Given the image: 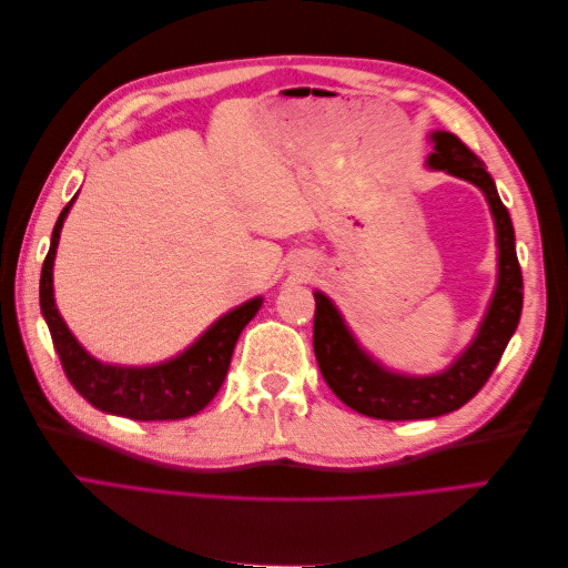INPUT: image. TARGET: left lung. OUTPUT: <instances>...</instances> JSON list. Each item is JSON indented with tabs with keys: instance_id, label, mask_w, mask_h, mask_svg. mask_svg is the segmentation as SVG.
Here are the masks:
<instances>
[{
	"instance_id": "obj_1",
	"label": "left lung",
	"mask_w": 568,
	"mask_h": 568,
	"mask_svg": "<svg viewBox=\"0 0 568 568\" xmlns=\"http://www.w3.org/2000/svg\"><path fill=\"white\" fill-rule=\"evenodd\" d=\"M434 153L428 165L476 184L486 194L497 230V286L488 313L471 346L455 363L434 376L395 374L382 367L357 346L346 322L322 291H315L313 346L324 382L341 403L374 419L407 422L448 415L469 403L490 379L511 334L517 332L524 305V280L514 246L509 211L497 194L486 163L453 132H434Z\"/></svg>"
}]
</instances>
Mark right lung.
Listing matches in <instances>:
<instances>
[{"label": "right lung", "instance_id": "add662e5", "mask_svg": "<svg viewBox=\"0 0 568 568\" xmlns=\"http://www.w3.org/2000/svg\"><path fill=\"white\" fill-rule=\"evenodd\" d=\"M73 201L75 199L65 203L54 232H51V246L40 277V307L68 382L84 400L101 412H109V415L136 422H165L196 415L215 398V393L225 382L236 338L261 311L263 298L257 296L246 301L244 305L234 307L232 313L222 315L194 346H189L182 355L168 359V363L153 367H118L99 363L68 332L57 311L54 284H51L54 282L51 270H54L61 227Z\"/></svg>", "mask_w": 568, "mask_h": 568}]
</instances>
